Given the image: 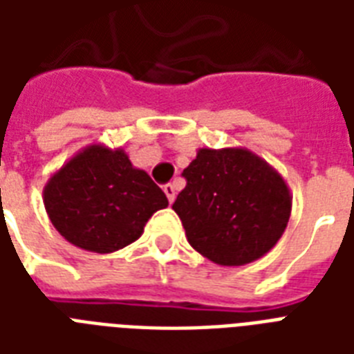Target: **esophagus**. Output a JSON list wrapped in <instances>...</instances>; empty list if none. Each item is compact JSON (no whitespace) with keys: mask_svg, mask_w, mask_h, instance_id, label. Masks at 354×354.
Segmentation results:
<instances>
[{"mask_svg":"<svg viewBox=\"0 0 354 354\" xmlns=\"http://www.w3.org/2000/svg\"><path fill=\"white\" fill-rule=\"evenodd\" d=\"M163 191H165L167 198H169V202H174V198H176V185L174 183H167V185H163Z\"/></svg>","mask_w":354,"mask_h":354,"instance_id":"34e87169","label":"esophagus"}]
</instances>
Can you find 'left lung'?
<instances>
[{"instance_id": "8db88e82", "label": "left lung", "mask_w": 354, "mask_h": 354, "mask_svg": "<svg viewBox=\"0 0 354 354\" xmlns=\"http://www.w3.org/2000/svg\"><path fill=\"white\" fill-rule=\"evenodd\" d=\"M172 209L189 244L221 266L253 263L285 233L292 194L274 167L244 147L198 149Z\"/></svg>"}]
</instances>
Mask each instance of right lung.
Listing matches in <instances>:
<instances>
[{
    "mask_svg": "<svg viewBox=\"0 0 354 354\" xmlns=\"http://www.w3.org/2000/svg\"><path fill=\"white\" fill-rule=\"evenodd\" d=\"M44 205L53 226L73 246L112 253L138 241L169 200L124 150L91 143L53 172Z\"/></svg>",
    "mask_w": 354,
    "mask_h": 354,
    "instance_id": "obj_1",
    "label": "right lung"
}]
</instances>
